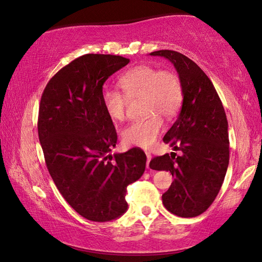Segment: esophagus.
Returning <instances> with one entry per match:
<instances>
[{
  "mask_svg": "<svg viewBox=\"0 0 262 262\" xmlns=\"http://www.w3.org/2000/svg\"><path fill=\"white\" fill-rule=\"evenodd\" d=\"M145 155H146V159H147V165H146V167L148 168V163H150V161H151V159H152V156H151V153L150 152H145Z\"/></svg>",
  "mask_w": 262,
  "mask_h": 262,
  "instance_id": "esophagus-1",
  "label": "esophagus"
}]
</instances>
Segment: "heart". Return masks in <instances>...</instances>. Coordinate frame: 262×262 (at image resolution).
Instances as JSON below:
<instances>
[{"mask_svg":"<svg viewBox=\"0 0 262 262\" xmlns=\"http://www.w3.org/2000/svg\"><path fill=\"white\" fill-rule=\"evenodd\" d=\"M118 85L122 93L105 90L102 93L106 115L114 121L126 118L128 100L143 99L141 121L132 122L121 132L126 144L147 148L153 145L163 130V121L177 115L183 102V85L179 76L171 70H159L153 66L142 64L128 70L120 77Z\"/></svg>","mask_w":262,"mask_h":262,"instance_id":"heart-1","label":"heart"}]
</instances>
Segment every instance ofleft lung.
Returning a JSON list of instances; mask_svg holds the SVG:
<instances>
[{
  "instance_id": "8db88e82",
  "label": "left lung",
  "mask_w": 262,
  "mask_h": 262,
  "mask_svg": "<svg viewBox=\"0 0 262 262\" xmlns=\"http://www.w3.org/2000/svg\"><path fill=\"white\" fill-rule=\"evenodd\" d=\"M163 56L175 67L183 85V105L175 124L163 142L181 156L155 157L153 170L170 171L173 177L162 194L165 208L178 217L191 218L211 206L223 185L229 162L228 122L222 101L209 77L182 53L160 50L150 53Z\"/></svg>"
}]
</instances>
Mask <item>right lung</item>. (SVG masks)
I'll use <instances>...</instances> for the list:
<instances>
[{"label": "right lung", "mask_w": 262, "mask_h": 262, "mask_svg": "<svg viewBox=\"0 0 262 262\" xmlns=\"http://www.w3.org/2000/svg\"><path fill=\"white\" fill-rule=\"evenodd\" d=\"M128 63L120 55H81L50 79L40 97L37 128L46 167L69 206L92 222L124 214L127 186L145 170L140 147L107 155L117 132L102 103V86Z\"/></svg>", "instance_id": "1"}]
</instances>
